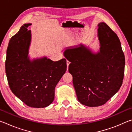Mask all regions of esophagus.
<instances>
[{
	"label": "esophagus",
	"mask_w": 132,
	"mask_h": 132,
	"mask_svg": "<svg viewBox=\"0 0 132 132\" xmlns=\"http://www.w3.org/2000/svg\"><path fill=\"white\" fill-rule=\"evenodd\" d=\"M66 64H67V66H68V68L69 64H70V62L68 61H66Z\"/></svg>",
	"instance_id": "34e87169"
}]
</instances>
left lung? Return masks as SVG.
<instances>
[{
	"instance_id": "8db88e82",
	"label": "left lung",
	"mask_w": 132,
	"mask_h": 132,
	"mask_svg": "<svg viewBox=\"0 0 132 132\" xmlns=\"http://www.w3.org/2000/svg\"><path fill=\"white\" fill-rule=\"evenodd\" d=\"M98 37L97 53L82 44L64 52L71 62L69 71L77 99L90 107L105 104L119 90L124 76L125 56L117 35L102 22L98 25Z\"/></svg>"
}]
</instances>
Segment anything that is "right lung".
<instances>
[{
  "mask_svg": "<svg viewBox=\"0 0 132 132\" xmlns=\"http://www.w3.org/2000/svg\"><path fill=\"white\" fill-rule=\"evenodd\" d=\"M31 24H24L10 39L7 49L5 70L14 94L27 105L45 108L53 102L55 87L66 71V59L53 62L46 57L30 61L28 50Z\"/></svg>",
  "mask_w": 132,
  "mask_h": 132,
  "instance_id": "1",
  "label": "right lung"
}]
</instances>
